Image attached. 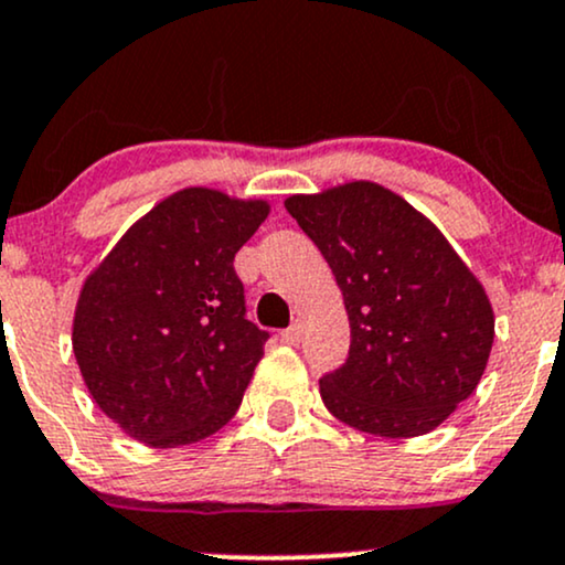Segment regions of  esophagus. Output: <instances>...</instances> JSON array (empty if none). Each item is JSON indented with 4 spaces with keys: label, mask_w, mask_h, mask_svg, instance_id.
Returning a JSON list of instances; mask_svg holds the SVG:
<instances>
[{
    "label": "esophagus",
    "mask_w": 565,
    "mask_h": 565,
    "mask_svg": "<svg viewBox=\"0 0 565 565\" xmlns=\"http://www.w3.org/2000/svg\"><path fill=\"white\" fill-rule=\"evenodd\" d=\"M281 340L287 342V345H297V342L302 340V323L300 321H295L291 323V327H287L281 332Z\"/></svg>",
    "instance_id": "obj_1"
}]
</instances>
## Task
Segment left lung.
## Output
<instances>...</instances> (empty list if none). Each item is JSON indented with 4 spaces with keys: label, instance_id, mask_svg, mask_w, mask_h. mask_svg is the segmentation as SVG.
Here are the masks:
<instances>
[{
    "label": "left lung",
    "instance_id": "1",
    "mask_svg": "<svg viewBox=\"0 0 565 565\" xmlns=\"http://www.w3.org/2000/svg\"><path fill=\"white\" fill-rule=\"evenodd\" d=\"M284 206L321 249L348 310V359L319 380L323 404L372 436L430 433L489 361L494 310L481 281L430 220L377 183Z\"/></svg>",
    "mask_w": 565,
    "mask_h": 565
}]
</instances>
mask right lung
<instances>
[{
	"mask_svg": "<svg viewBox=\"0 0 565 565\" xmlns=\"http://www.w3.org/2000/svg\"><path fill=\"white\" fill-rule=\"evenodd\" d=\"M270 206L210 188L159 201L84 281L74 355L135 440L196 444L236 414L268 332L246 319L233 257Z\"/></svg>",
	"mask_w": 565,
	"mask_h": 565,
	"instance_id": "right-lung-1",
	"label": "right lung"
}]
</instances>
